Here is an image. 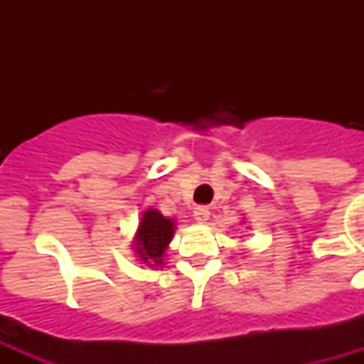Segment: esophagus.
<instances>
[{"label": "esophagus", "mask_w": 364, "mask_h": 364, "mask_svg": "<svg viewBox=\"0 0 364 364\" xmlns=\"http://www.w3.org/2000/svg\"><path fill=\"white\" fill-rule=\"evenodd\" d=\"M211 211L208 205H198V208H194V219L198 223H205L210 219Z\"/></svg>", "instance_id": "obj_1"}]
</instances>
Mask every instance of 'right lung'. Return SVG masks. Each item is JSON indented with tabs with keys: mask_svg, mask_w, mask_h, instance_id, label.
Wrapping results in <instances>:
<instances>
[{
	"mask_svg": "<svg viewBox=\"0 0 364 364\" xmlns=\"http://www.w3.org/2000/svg\"><path fill=\"white\" fill-rule=\"evenodd\" d=\"M173 221L166 219L162 213L156 210H149L143 213V219L139 223V230H137V255L141 257L145 262H162V255L168 243L171 242L173 236Z\"/></svg>",
	"mask_w": 364,
	"mask_h": 364,
	"instance_id": "obj_1",
	"label": "right lung"
}]
</instances>
